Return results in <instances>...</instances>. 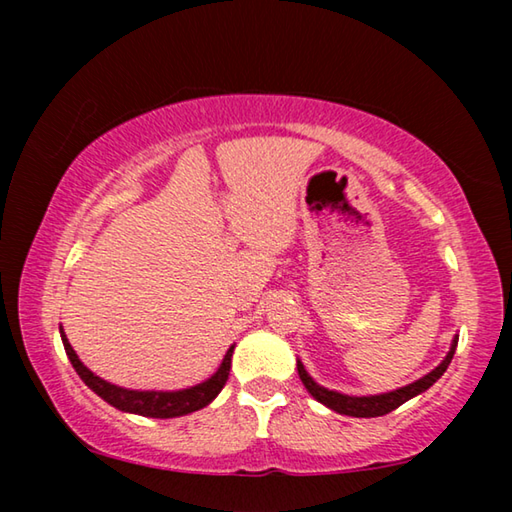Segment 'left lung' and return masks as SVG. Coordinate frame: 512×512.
Listing matches in <instances>:
<instances>
[{
	"mask_svg": "<svg viewBox=\"0 0 512 512\" xmlns=\"http://www.w3.org/2000/svg\"><path fill=\"white\" fill-rule=\"evenodd\" d=\"M456 345H458V336H454L452 348H449L447 357L440 361V366H436L431 372H427V375L420 377L418 381H413V384H409V386H402V388H397V391L381 393V395L354 397V395H343V393L329 391V388L316 384V381L309 377V372L305 370V366H302V361H298V375H300L302 384H305L307 391L311 393V397L318 400L320 404H325L327 409H332V411L341 413V415H352V418H379V415H386V413L395 411L397 406H402L404 402H409L411 397L424 393L429 386L436 384V381L443 377V372L447 370L449 363H452Z\"/></svg>",
	"mask_w": 512,
	"mask_h": 512,
	"instance_id": "left-lung-1",
	"label": "left lung"
}]
</instances>
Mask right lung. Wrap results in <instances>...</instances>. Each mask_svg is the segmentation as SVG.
Returning a JSON list of instances; mask_svg holds the SVG:
<instances>
[{"instance_id": "right-lung-1", "label": "right lung", "mask_w": 512, "mask_h": 512, "mask_svg": "<svg viewBox=\"0 0 512 512\" xmlns=\"http://www.w3.org/2000/svg\"><path fill=\"white\" fill-rule=\"evenodd\" d=\"M60 339H63L67 357L72 361L74 370L79 372V377L85 381V386L92 388L101 400H106L110 406H115V409L124 413L144 415V418H178V415L194 413L210 404L214 397L221 393L225 381H228L232 352H235V345H230V350L225 352L219 370H216L210 379H205L203 384L183 388V391H131V388L110 384V381L94 375L88 366H83V361L76 357V352L72 345H69L63 329H60Z\"/></svg>"}]
</instances>
